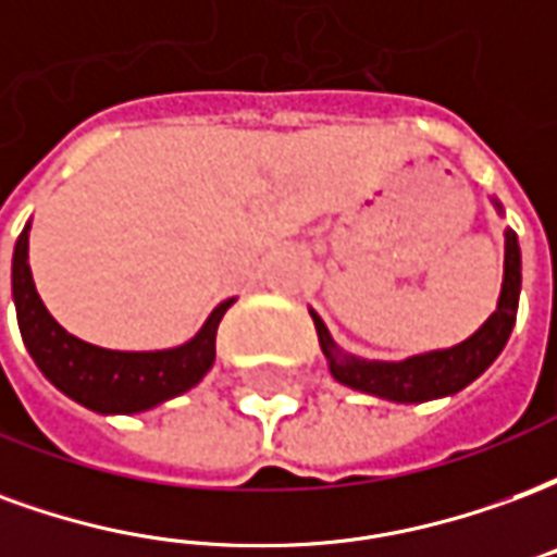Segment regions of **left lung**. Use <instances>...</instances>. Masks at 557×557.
I'll return each mask as SVG.
<instances>
[{"mask_svg": "<svg viewBox=\"0 0 557 557\" xmlns=\"http://www.w3.org/2000/svg\"><path fill=\"white\" fill-rule=\"evenodd\" d=\"M519 289H522V256L516 232L507 230L504 235V283L498 310L486 319L474 337L459 343L454 349L430 351L418 355L409 361H361L355 355H343L337 343L327 334L325 322L313 313L319 346L325 351L331 363V375L339 385L355 387L363 394H375L394 403H426V399L447 397L466 385H471L498 355L504 343L510 337L516 325V310H519Z\"/></svg>", "mask_w": 557, "mask_h": 557, "instance_id": "obj_1", "label": "left lung"}]
</instances>
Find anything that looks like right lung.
Instances as JSON below:
<instances>
[{
  "mask_svg": "<svg viewBox=\"0 0 557 557\" xmlns=\"http://www.w3.org/2000/svg\"><path fill=\"white\" fill-rule=\"evenodd\" d=\"M11 289L17 304L20 334L32 361L38 363V370L62 394L101 414L146 411L199 385L214 363L220 319L232 307V301L220 304L208 315L202 331L178 349L113 351L83 343L47 313V307L35 292L29 271V226L20 232L14 247Z\"/></svg>",
  "mask_w": 557,
  "mask_h": 557,
  "instance_id": "obj_1",
  "label": "right lung"
}]
</instances>
